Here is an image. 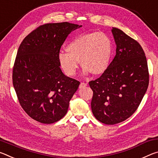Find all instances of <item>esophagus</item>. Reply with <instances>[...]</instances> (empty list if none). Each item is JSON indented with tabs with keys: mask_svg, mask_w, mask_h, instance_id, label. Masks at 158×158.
I'll use <instances>...</instances> for the list:
<instances>
[{
	"mask_svg": "<svg viewBox=\"0 0 158 158\" xmlns=\"http://www.w3.org/2000/svg\"><path fill=\"white\" fill-rule=\"evenodd\" d=\"M87 85V84L86 83H84V82H81V84H80L79 85V89H83V88L85 87Z\"/></svg>",
	"mask_w": 158,
	"mask_h": 158,
	"instance_id": "obj_1",
	"label": "esophagus"
}]
</instances>
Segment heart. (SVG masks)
I'll return each mask as SVG.
<instances>
[{"label":"heart","mask_w":158,"mask_h":158,"mask_svg":"<svg viewBox=\"0 0 158 158\" xmlns=\"http://www.w3.org/2000/svg\"><path fill=\"white\" fill-rule=\"evenodd\" d=\"M58 55L60 65L68 76L75 74L78 61L85 73L100 75L109 68L113 53V44L107 35L99 33L83 34L74 38Z\"/></svg>","instance_id":"heart-1"}]
</instances>
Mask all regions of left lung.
<instances>
[{
    "label": "left lung",
    "instance_id": "obj_1",
    "mask_svg": "<svg viewBox=\"0 0 158 158\" xmlns=\"http://www.w3.org/2000/svg\"><path fill=\"white\" fill-rule=\"evenodd\" d=\"M116 56L109 68L89 85L93 90L91 109L102 123L114 125L130 117L147 90L149 74L146 58L137 41L112 28Z\"/></svg>",
    "mask_w": 158,
    "mask_h": 158
}]
</instances>
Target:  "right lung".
<instances>
[{
	"instance_id": "add662e5",
	"label": "right lung",
	"mask_w": 158,
	"mask_h": 158,
	"mask_svg": "<svg viewBox=\"0 0 158 158\" xmlns=\"http://www.w3.org/2000/svg\"><path fill=\"white\" fill-rule=\"evenodd\" d=\"M81 26L46 23L29 33L17 51L12 82L20 105L32 118L51 124L65 116L79 85L65 76L58 55L68 35Z\"/></svg>"
}]
</instances>
